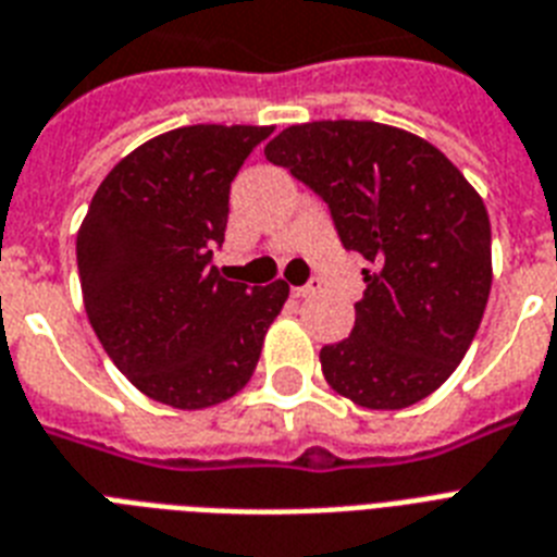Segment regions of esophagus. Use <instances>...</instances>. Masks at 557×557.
Here are the masks:
<instances>
[{"label":"esophagus","mask_w":557,"mask_h":557,"mask_svg":"<svg viewBox=\"0 0 557 557\" xmlns=\"http://www.w3.org/2000/svg\"><path fill=\"white\" fill-rule=\"evenodd\" d=\"M318 292H321V280H312V283H306V286L292 288V295L300 297V300H304V297H314Z\"/></svg>","instance_id":"esophagus-1"}]
</instances>
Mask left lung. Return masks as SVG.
I'll return each mask as SVG.
<instances>
[{"instance_id":"1","label":"left lung","mask_w":557,"mask_h":557,"mask_svg":"<svg viewBox=\"0 0 557 557\" xmlns=\"http://www.w3.org/2000/svg\"><path fill=\"white\" fill-rule=\"evenodd\" d=\"M265 159L326 201L341 245L370 265L352 335L321 349L332 389L370 410L431 396L471 347L492 292L483 199L436 147L372 121L288 126Z\"/></svg>"}]
</instances>
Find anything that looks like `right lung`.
Returning a JSON list of instances; mask_svg holds the SVG:
<instances>
[{
	"instance_id": "add662e5",
	"label": "right lung",
	"mask_w": 557,
	"mask_h": 557,
	"mask_svg": "<svg viewBox=\"0 0 557 557\" xmlns=\"http://www.w3.org/2000/svg\"><path fill=\"white\" fill-rule=\"evenodd\" d=\"M271 126L196 124L117 161L77 234L86 314L115 367L144 396L178 410L245 387L288 297L283 280L219 277L227 193Z\"/></svg>"
}]
</instances>
